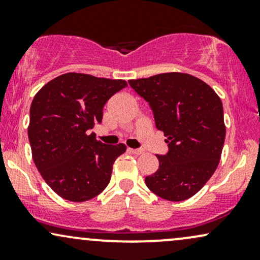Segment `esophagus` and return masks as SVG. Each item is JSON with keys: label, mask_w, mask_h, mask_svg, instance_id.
<instances>
[{"label": "esophagus", "mask_w": 260, "mask_h": 260, "mask_svg": "<svg viewBox=\"0 0 260 260\" xmlns=\"http://www.w3.org/2000/svg\"><path fill=\"white\" fill-rule=\"evenodd\" d=\"M128 151H129V153H132V154H136V155L143 154V149H132V148H129V149H128Z\"/></svg>", "instance_id": "esophagus-1"}]
</instances>
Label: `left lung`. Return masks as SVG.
<instances>
[{
    "label": "left lung",
    "mask_w": 260,
    "mask_h": 260,
    "mask_svg": "<svg viewBox=\"0 0 260 260\" xmlns=\"http://www.w3.org/2000/svg\"><path fill=\"white\" fill-rule=\"evenodd\" d=\"M153 110L169 153L156 155L159 169L145 184L160 198L186 201L210 180L221 157L226 127L219 95L187 73H161L128 80Z\"/></svg>",
    "instance_id": "left-lung-1"
}]
</instances>
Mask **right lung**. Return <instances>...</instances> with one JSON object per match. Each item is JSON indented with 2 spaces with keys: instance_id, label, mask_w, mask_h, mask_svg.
<instances>
[{
  "instance_id": "obj_1",
  "label": "right lung",
  "mask_w": 260,
  "mask_h": 260,
  "mask_svg": "<svg viewBox=\"0 0 260 260\" xmlns=\"http://www.w3.org/2000/svg\"><path fill=\"white\" fill-rule=\"evenodd\" d=\"M127 86L126 80L66 73L37 92L28 127L32 160L59 197L85 202L99 196L126 145L103 144L89 129L103 121L107 100Z\"/></svg>"
}]
</instances>
